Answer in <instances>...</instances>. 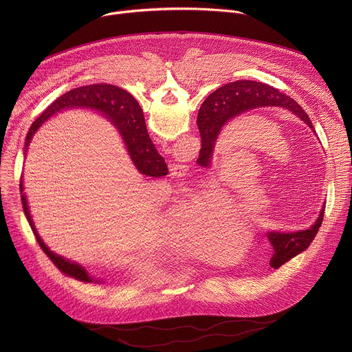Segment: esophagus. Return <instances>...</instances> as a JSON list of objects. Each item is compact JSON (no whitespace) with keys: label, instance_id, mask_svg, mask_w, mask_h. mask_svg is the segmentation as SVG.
I'll return each instance as SVG.
<instances>
[{"label":"esophagus","instance_id":"esophagus-1","mask_svg":"<svg viewBox=\"0 0 352 352\" xmlns=\"http://www.w3.org/2000/svg\"><path fill=\"white\" fill-rule=\"evenodd\" d=\"M188 175V166L182 163H173L170 166V177L175 179H182Z\"/></svg>","mask_w":352,"mask_h":352}]
</instances>
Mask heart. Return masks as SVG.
<instances>
[{
    "mask_svg": "<svg viewBox=\"0 0 352 352\" xmlns=\"http://www.w3.org/2000/svg\"><path fill=\"white\" fill-rule=\"evenodd\" d=\"M171 214L177 239L193 256L214 261L219 255V232L224 221L238 220L234 212H220L219 193L214 189L192 192L177 188L171 190Z\"/></svg>",
    "mask_w": 352,
    "mask_h": 352,
    "instance_id": "obj_1",
    "label": "heart"
}]
</instances>
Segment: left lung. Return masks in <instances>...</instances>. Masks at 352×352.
I'll return each instance as SVG.
<instances>
[{"instance_id":"1","label":"left lung","mask_w":352,"mask_h":352,"mask_svg":"<svg viewBox=\"0 0 352 352\" xmlns=\"http://www.w3.org/2000/svg\"><path fill=\"white\" fill-rule=\"evenodd\" d=\"M261 107H283L302 120L311 129L314 125L308 114L289 96L280 90L255 80H236L214 90L199 109L197 128L202 139L200 155L205 156V163L213 156L214 146L221 129L234 118ZM324 208H322L315 224L308 230L294 232L269 231L267 238L273 246L270 266L278 269L311 245L319 227L322 226Z\"/></svg>"}]
</instances>
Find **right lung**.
Masks as SVG:
<instances>
[{"label": "right lung", "instance_id": "obj_1", "mask_svg": "<svg viewBox=\"0 0 352 352\" xmlns=\"http://www.w3.org/2000/svg\"><path fill=\"white\" fill-rule=\"evenodd\" d=\"M69 109H90V110L98 111L100 114H103L118 129L126 146L128 153L140 174L147 177H156V178L167 175L168 173L167 164L164 159L157 153V148L155 147L152 139H150L147 133L146 122H144V117L140 106L126 90L114 85H107V83H97V85L76 87L67 91L57 100H54V102L50 104L40 114V117H37V120L32 124L25 142V152L28 150L36 131L47 120ZM19 188H21V199H22L25 216L32 227L33 234L36 235V239L40 248L50 258V261H52L64 274L69 277H74L83 283H93V281L100 283V280L90 276L83 266L78 265L76 262H71L69 259H65L48 249V246L43 242V239L37 234L34 223L32 220L30 210L28 206V199H26V195L23 193L25 188H23L22 178H21Z\"/></svg>", "mask_w": 352, "mask_h": 352}]
</instances>
